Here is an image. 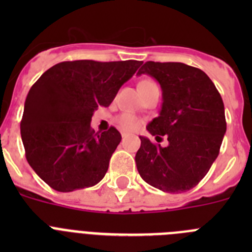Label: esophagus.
Segmentation results:
<instances>
[{"label":"esophagus","mask_w":252,"mask_h":252,"mask_svg":"<svg viewBox=\"0 0 252 252\" xmlns=\"http://www.w3.org/2000/svg\"><path fill=\"white\" fill-rule=\"evenodd\" d=\"M121 135H122V137H124V139H125V137H127V136H128V133H127V132H121Z\"/></svg>","instance_id":"esophagus-1"}]
</instances>
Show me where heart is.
Here are the masks:
<instances>
[{
  "mask_svg": "<svg viewBox=\"0 0 252 252\" xmlns=\"http://www.w3.org/2000/svg\"><path fill=\"white\" fill-rule=\"evenodd\" d=\"M151 83H154V82L146 81L145 79V81L140 82L139 87L146 86V84H151ZM117 122H119L120 127L125 131H135L136 128H139V126L141 125V121L137 119L136 116L131 115V113H122L119 119H117Z\"/></svg>",
  "mask_w": 252,
  "mask_h": 252,
  "instance_id": "1",
  "label": "heart"
}]
</instances>
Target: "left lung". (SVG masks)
Wrapping results in <instances>:
<instances>
[{"instance_id": "obj_1", "label": "left lung", "mask_w": 252, "mask_h": 252, "mask_svg": "<svg viewBox=\"0 0 252 252\" xmlns=\"http://www.w3.org/2000/svg\"><path fill=\"white\" fill-rule=\"evenodd\" d=\"M155 78L162 91L160 115L148 131L169 145L161 148L140 136L135 161L146 183L166 193L194 188L220 154L226 132L222 97L208 75L183 63L146 62L137 74Z\"/></svg>"}]
</instances>
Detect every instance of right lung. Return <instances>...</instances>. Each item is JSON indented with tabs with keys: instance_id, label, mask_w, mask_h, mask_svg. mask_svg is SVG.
<instances>
[{
	"instance_id": "add662e5",
	"label": "right lung",
	"mask_w": 252,
	"mask_h": 252,
	"mask_svg": "<svg viewBox=\"0 0 252 252\" xmlns=\"http://www.w3.org/2000/svg\"><path fill=\"white\" fill-rule=\"evenodd\" d=\"M139 60L62 62L32 84L20 130L26 160L58 192H73L103 179L121 133L91 127L98 106L108 107Z\"/></svg>"
}]
</instances>
